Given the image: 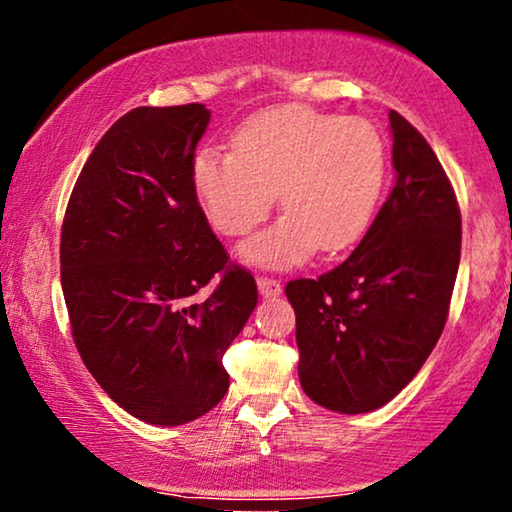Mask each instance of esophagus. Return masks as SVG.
Listing matches in <instances>:
<instances>
[{"instance_id": "34e87169", "label": "esophagus", "mask_w": 512, "mask_h": 512, "mask_svg": "<svg viewBox=\"0 0 512 512\" xmlns=\"http://www.w3.org/2000/svg\"><path fill=\"white\" fill-rule=\"evenodd\" d=\"M258 290H261L263 297H279L281 295V281L272 279V277H258Z\"/></svg>"}]
</instances>
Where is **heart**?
<instances>
[{
  "mask_svg": "<svg viewBox=\"0 0 512 512\" xmlns=\"http://www.w3.org/2000/svg\"><path fill=\"white\" fill-rule=\"evenodd\" d=\"M387 144L375 125L304 105L251 116L235 132L233 153L203 148L192 183L219 233L245 235L286 210L277 224L240 247L251 265H302L316 254L350 249L364 238L387 183Z\"/></svg>",
  "mask_w": 512,
  "mask_h": 512,
  "instance_id": "1",
  "label": "heart"
}]
</instances>
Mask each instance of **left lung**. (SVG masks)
Segmentation results:
<instances>
[{"label": "left lung", "mask_w": 512, "mask_h": 512, "mask_svg": "<svg viewBox=\"0 0 512 512\" xmlns=\"http://www.w3.org/2000/svg\"><path fill=\"white\" fill-rule=\"evenodd\" d=\"M396 180L348 261L288 281L300 382L332 412H373L398 396L444 332L462 219L435 151L389 112Z\"/></svg>", "instance_id": "1"}]
</instances>
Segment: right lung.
I'll use <instances>...</instances> for the list:
<instances>
[{
  "label": "right lung",
  "mask_w": 512,
  "mask_h": 512,
  "mask_svg": "<svg viewBox=\"0 0 512 512\" xmlns=\"http://www.w3.org/2000/svg\"><path fill=\"white\" fill-rule=\"evenodd\" d=\"M208 121L199 102L121 116L86 160L61 226L77 352L107 396L151 426L194 421L224 398V352L258 302L194 192Z\"/></svg>",
  "instance_id": "right-lung-1"
}]
</instances>
